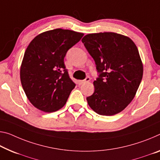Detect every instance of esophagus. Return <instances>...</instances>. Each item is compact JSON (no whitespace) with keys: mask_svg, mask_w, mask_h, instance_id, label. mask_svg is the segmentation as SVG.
I'll return each mask as SVG.
<instances>
[{"mask_svg":"<svg viewBox=\"0 0 160 160\" xmlns=\"http://www.w3.org/2000/svg\"><path fill=\"white\" fill-rule=\"evenodd\" d=\"M90 80V77H87L84 80H79V81H78V84L82 85V84H83V83H85V82H89Z\"/></svg>","mask_w":160,"mask_h":160,"instance_id":"34e87169","label":"esophagus"}]
</instances>
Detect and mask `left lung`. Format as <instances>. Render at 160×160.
Returning a JSON list of instances; mask_svg holds the SVG:
<instances>
[{
	"label": "left lung",
	"instance_id": "left-lung-1",
	"mask_svg": "<svg viewBox=\"0 0 160 160\" xmlns=\"http://www.w3.org/2000/svg\"><path fill=\"white\" fill-rule=\"evenodd\" d=\"M82 42L99 72L93 82L95 92L87 98L88 105L101 115L122 112L135 98L143 75L136 45L128 36L112 32L88 34Z\"/></svg>",
	"mask_w": 160,
	"mask_h": 160
}]
</instances>
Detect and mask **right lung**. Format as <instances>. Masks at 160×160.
<instances>
[{"label": "right lung", "instance_id": "right-lung-1", "mask_svg": "<svg viewBox=\"0 0 160 160\" xmlns=\"http://www.w3.org/2000/svg\"><path fill=\"white\" fill-rule=\"evenodd\" d=\"M83 35L57 28L38 35L30 42L20 76L28 99L38 110L52 112L65 105L75 84L65 68L64 58Z\"/></svg>", "mask_w": 160, "mask_h": 160}]
</instances>
